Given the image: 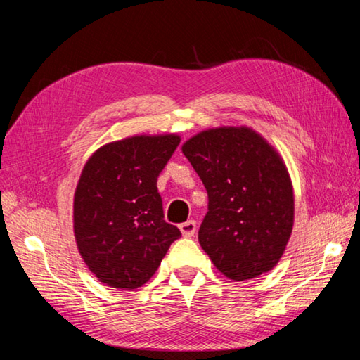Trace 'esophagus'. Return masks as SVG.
Here are the masks:
<instances>
[{
    "instance_id": "1",
    "label": "esophagus",
    "mask_w": 360,
    "mask_h": 360,
    "mask_svg": "<svg viewBox=\"0 0 360 360\" xmlns=\"http://www.w3.org/2000/svg\"><path fill=\"white\" fill-rule=\"evenodd\" d=\"M179 230H181L182 236H186V238H191V236L195 235V231H197V222L187 221V222L179 225Z\"/></svg>"
}]
</instances>
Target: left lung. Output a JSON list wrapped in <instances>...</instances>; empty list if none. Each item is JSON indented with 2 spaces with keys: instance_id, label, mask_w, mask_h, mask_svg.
<instances>
[{
  "instance_id": "8db88e82",
  "label": "left lung",
  "mask_w": 360,
  "mask_h": 360,
  "mask_svg": "<svg viewBox=\"0 0 360 360\" xmlns=\"http://www.w3.org/2000/svg\"><path fill=\"white\" fill-rule=\"evenodd\" d=\"M208 192L198 241L219 271L246 281L283 257L294 225V191L283 158L248 127L205 130L182 144Z\"/></svg>"
}]
</instances>
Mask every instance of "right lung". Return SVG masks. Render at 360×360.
I'll use <instances>...</instances> for the list:
<instances>
[{
  "mask_svg": "<svg viewBox=\"0 0 360 360\" xmlns=\"http://www.w3.org/2000/svg\"><path fill=\"white\" fill-rule=\"evenodd\" d=\"M181 138L138 135L105 144L84 165L75 192V236L89 270L111 288H141L181 236L163 219L157 178Z\"/></svg>",
  "mask_w": 360,
  "mask_h": 360,
  "instance_id": "obj_1",
  "label": "right lung"
}]
</instances>
